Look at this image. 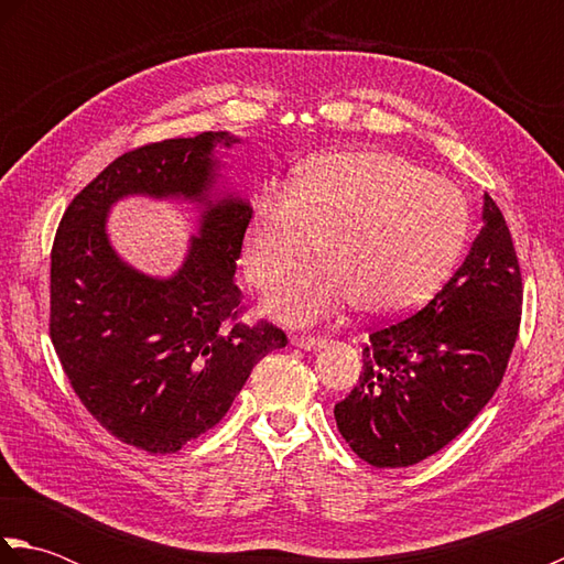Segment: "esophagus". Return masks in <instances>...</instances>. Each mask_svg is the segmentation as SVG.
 Segmentation results:
<instances>
[{"mask_svg": "<svg viewBox=\"0 0 564 564\" xmlns=\"http://www.w3.org/2000/svg\"><path fill=\"white\" fill-rule=\"evenodd\" d=\"M291 344L297 346V349H303V351H317V349H322V346H325V339H319V337H293Z\"/></svg>", "mask_w": 564, "mask_h": 564, "instance_id": "1", "label": "esophagus"}]
</instances>
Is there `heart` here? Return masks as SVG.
Listing matches in <instances>:
<instances>
[{
	"label": "heart",
	"mask_w": 564,
	"mask_h": 564,
	"mask_svg": "<svg viewBox=\"0 0 564 564\" xmlns=\"http://www.w3.org/2000/svg\"><path fill=\"white\" fill-rule=\"evenodd\" d=\"M470 210L448 178L386 150L329 152L303 164L291 191L257 200L245 232L249 279L269 289L321 242L326 263L275 285L263 307L315 327L361 305L398 317L438 291L458 261Z\"/></svg>",
	"instance_id": "obj_1"
}]
</instances>
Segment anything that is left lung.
Here are the masks:
<instances>
[{"label": "left lung", "mask_w": 564, "mask_h": 564, "mask_svg": "<svg viewBox=\"0 0 564 564\" xmlns=\"http://www.w3.org/2000/svg\"><path fill=\"white\" fill-rule=\"evenodd\" d=\"M521 301L507 220L485 194L482 230L460 269L416 315L370 334L358 386L334 404L358 458L406 467L467 429L505 376Z\"/></svg>", "instance_id": "8db88e82"}]
</instances>
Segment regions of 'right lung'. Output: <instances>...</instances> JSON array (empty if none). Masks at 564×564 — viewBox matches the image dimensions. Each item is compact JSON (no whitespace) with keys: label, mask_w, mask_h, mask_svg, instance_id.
<instances>
[{"label":"right lung","mask_w":564,"mask_h":564,"mask_svg":"<svg viewBox=\"0 0 564 564\" xmlns=\"http://www.w3.org/2000/svg\"><path fill=\"white\" fill-rule=\"evenodd\" d=\"M242 138L200 133L126 152L69 203L51 254V339L77 398L128 446L176 453L230 410L259 358L289 344L269 322H235V269L251 203L230 172ZM126 197L176 199L197 213L170 276L128 264L108 237Z\"/></svg>","instance_id":"add662e5"}]
</instances>
